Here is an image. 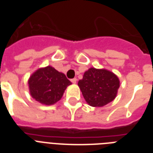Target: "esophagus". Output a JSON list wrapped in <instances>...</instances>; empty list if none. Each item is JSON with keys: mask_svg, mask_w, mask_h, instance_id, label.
Segmentation results:
<instances>
[{"mask_svg": "<svg viewBox=\"0 0 153 153\" xmlns=\"http://www.w3.org/2000/svg\"><path fill=\"white\" fill-rule=\"evenodd\" d=\"M71 82H72V83H76V82H77V79H76V78H74V79H71Z\"/></svg>", "mask_w": 153, "mask_h": 153, "instance_id": "1", "label": "esophagus"}]
</instances>
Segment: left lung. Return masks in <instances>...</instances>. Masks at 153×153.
Here are the masks:
<instances>
[{"label": "left lung", "mask_w": 153, "mask_h": 153, "mask_svg": "<svg viewBox=\"0 0 153 153\" xmlns=\"http://www.w3.org/2000/svg\"><path fill=\"white\" fill-rule=\"evenodd\" d=\"M78 85L91 106L102 107L116 98L120 81L116 74L108 70L91 67L84 73Z\"/></svg>", "instance_id": "8db88e82"}]
</instances>
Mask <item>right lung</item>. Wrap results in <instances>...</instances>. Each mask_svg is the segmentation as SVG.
<instances>
[{"instance_id":"add662e5","label":"right lung","mask_w":153,"mask_h":153,"mask_svg":"<svg viewBox=\"0 0 153 153\" xmlns=\"http://www.w3.org/2000/svg\"><path fill=\"white\" fill-rule=\"evenodd\" d=\"M71 84L63 73L51 66L39 68L28 79L31 96L39 103L47 105L59 101L65 90Z\"/></svg>"}]
</instances>
